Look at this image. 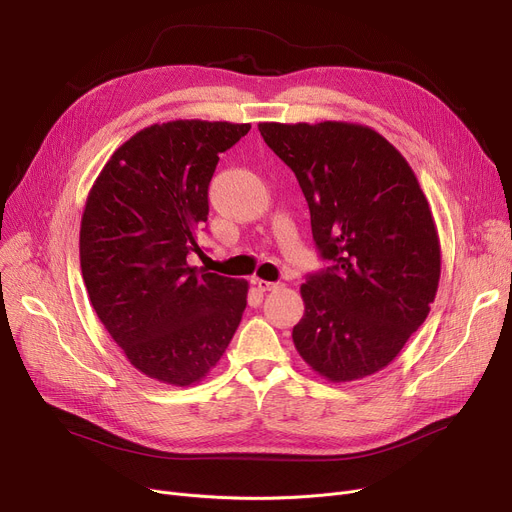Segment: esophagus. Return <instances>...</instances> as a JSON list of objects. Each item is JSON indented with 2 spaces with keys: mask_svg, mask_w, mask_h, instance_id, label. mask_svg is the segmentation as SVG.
<instances>
[{
  "mask_svg": "<svg viewBox=\"0 0 512 512\" xmlns=\"http://www.w3.org/2000/svg\"><path fill=\"white\" fill-rule=\"evenodd\" d=\"M255 284H257V288H259L261 292H267V290H276V288H280V282H267V280H257Z\"/></svg>",
  "mask_w": 512,
  "mask_h": 512,
  "instance_id": "34e87169",
  "label": "esophagus"
}]
</instances>
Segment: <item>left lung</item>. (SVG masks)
<instances>
[{
	"label": "left lung",
	"instance_id": "8db88e82",
	"mask_svg": "<svg viewBox=\"0 0 512 512\" xmlns=\"http://www.w3.org/2000/svg\"><path fill=\"white\" fill-rule=\"evenodd\" d=\"M259 132L294 172L324 270L301 286L292 340L330 382L384 369L425 321L440 282V240L421 186L394 145L348 122Z\"/></svg>",
	"mask_w": 512,
	"mask_h": 512
}]
</instances>
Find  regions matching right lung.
I'll return each instance as SVG.
<instances>
[{
    "mask_svg": "<svg viewBox=\"0 0 512 512\" xmlns=\"http://www.w3.org/2000/svg\"><path fill=\"white\" fill-rule=\"evenodd\" d=\"M251 124L174 120L134 134L103 166L80 222L89 301L147 378L191 386L215 367L247 307L249 284L186 263L203 253L207 188L220 153Z\"/></svg>",
    "mask_w": 512,
    "mask_h": 512,
    "instance_id": "add662e5",
    "label": "right lung"
}]
</instances>
